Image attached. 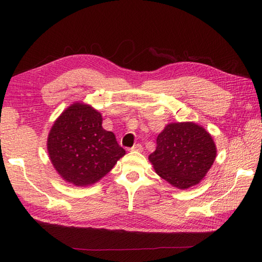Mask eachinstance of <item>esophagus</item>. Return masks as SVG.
I'll return each mask as SVG.
<instances>
[{
	"label": "esophagus",
	"instance_id": "1",
	"mask_svg": "<svg viewBox=\"0 0 262 262\" xmlns=\"http://www.w3.org/2000/svg\"><path fill=\"white\" fill-rule=\"evenodd\" d=\"M129 151H132V152H133V151H135V152H141V151H143V147H142L141 144H135L134 146L129 148Z\"/></svg>",
	"mask_w": 262,
	"mask_h": 262
}]
</instances>
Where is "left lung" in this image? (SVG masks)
<instances>
[{
  "instance_id": "left-lung-1",
  "label": "left lung",
  "mask_w": 262,
  "mask_h": 262,
  "mask_svg": "<svg viewBox=\"0 0 262 262\" xmlns=\"http://www.w3.org/2000/svg\"><path fill=\"white\" fill-rule=\"evenodd\" d=\"M217 148L209 133L192 121L171 122L157 138L148 160L155 172L178 189L196 186L207 174Z\"/></svg>"
}]
</instances>
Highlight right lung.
<instances>
[{
  "label": "right lung",
  "instance_id": "right-lung-1",
  "mask_svg": "<svg viewBox=\"0 0 262 262\" xmlns=\"http://www.w3.org/2000/svg\"><path fill=\"white\" fill-rule=\"evenodd\" d=\"M55 170L66 182L86 187L98 182L126 154L102 116L92 105L74 102L55 120L47 138Z\"/></svg>",
  "mask_w": 262,
  "mask_h": 262
}]
</instances>
